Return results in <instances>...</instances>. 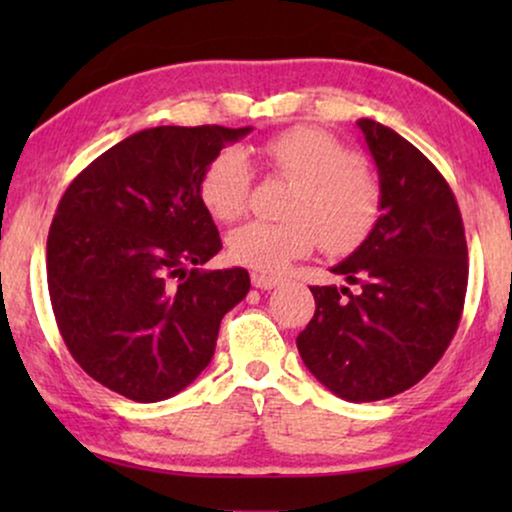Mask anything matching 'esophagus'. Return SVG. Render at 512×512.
I'll list each match as a JSON object with an SVG mask.
<instances>
[{"mask_svg": "<svg viewBox=\"0 0 512 512\" xmlns=\"http://www.w3.org/2000/svg\"><path fill=\"white\" fill-rule=\"evenodd\" d=\"M251 284L256 286V289H275L279 284V277H272V275H265V272H251Z\"/></svg>", "mask_w": 512, "mask_h": 512, "instance_id": "obj_1", "label": "esophagus"}]
</instances>
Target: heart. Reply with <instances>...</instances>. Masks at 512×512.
<instances>
[{
  "mask_svg": "<svg viewBox=\"0 0 512 512\" xmlns=\"http://www.w3.org/2000/svg\"><path fill=\"white\" fill-rule=\"evenodd\" d=\"M265 158L296 179L284 221H249L228 237L237 263L258 272H279L324 244L349 251L366 240L380 216L377 181L359 165L352 149L317 128H291L263 144ZM251 163L240 146H226L200 177V200L219 221L244 214L251 193Z\"/></svg>",
  "mask_w": 512,
  "mask_h": 512,
  "instance_id": "heart-1",
  "label": "heart"
}]
</instances>
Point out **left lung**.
Wrapping results in <instances>:
<instances>
[{
	"instance_id": "1",
	"label": "left lung",
	"mask_w": 512,
	"mask_h": 512,
	"mask_svg": "<svg viewBox=\"0 0 512 512\" xmlns=\"http://www.w3.org/2000/svg\"><path fill=\"white\" fill-rule=\"evenodd\" d=\"M356 125L380 174L382 214L361 247L331 268L359 291L310 286L317 310L296 345L328 391L370 403L410 389L445 354L464 310L468 249L436 165L387 125Z\"/></svg>"
}]
</instances>
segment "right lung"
Returning a JSON list of instances; mask_svg holds the SVG:
<instances>
[{
    "label": "right lung",
    "mask_w": 512,
    "mask_h": 512,
    "mask_svg": "<svg viewBox=\"0 0 512 512\" xmlns=\"http://www.w3.org/2000/svg\"><path fill=\"white\" fill-rule=\"evenodd\" d=\"M251 128L160 125L111 146L62 195L46 242L48 293L74 361L130 401L186 389L214 356L244 268L200 270L221 251L200 177Z\"/></svg>",
    "instance_id": "1"
}]
</instances>
